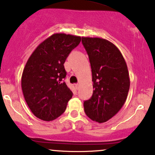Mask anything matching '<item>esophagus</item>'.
Instances as JSON below:
<instances>
[{
	"label": "esophagus",
	"mask_w": 155,
	"mask_h": 155,
	"mask_svg": "<svg viewBox=\"0 0 155 155\" xmlns=\"http://www.w3.org/2000/svg\"><path fill=\"white\" fill-rule=\"evenodd\" d=\"M75 87H76V89H79V83H77V84H75Z\"/></svg>",
	"instance_id": "1"
}]
</instances>
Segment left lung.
Returning <instances> with one entry per match:
<instances>
[{"mask_svg": "<svg viewBox=\"0 0 155 155\" xmlns=\"http://www.w3.org/2000/svg\"><path fill=\"white\" fill-rule=\"evenodd\" d=\"M91 62L94 91L84 101L86 115L104 123L113 118L124 104L130 81L127 63L114 44L98 37H81Z\"/></svg>", "mask_w": 155, "mask_h": 155, "instance_id": "1", "label": "left lung"}]
</instances>
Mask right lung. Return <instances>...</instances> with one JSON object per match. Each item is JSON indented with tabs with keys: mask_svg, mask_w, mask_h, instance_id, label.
I'll return each mask as SVG.
<instances>
[{
	"mask_svg": "<svg viewBox=\"0 0 155 155\" xmlns=\"http://www.w3.org/2000/svg\"><path fill=\"white\" fill-rule=\"evenodd\" d=\"M81 37L54 34L40 43L23 70L21 86L31 111L41 120H52L65 111L73 93L64 79V63Z\"/></svg>",
	"mask_w": 155,
	"mask_h": 155,
	"instance_id": "obj_1",
	"label": "right lung"
}]
</instances>
